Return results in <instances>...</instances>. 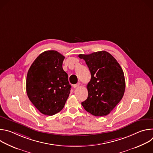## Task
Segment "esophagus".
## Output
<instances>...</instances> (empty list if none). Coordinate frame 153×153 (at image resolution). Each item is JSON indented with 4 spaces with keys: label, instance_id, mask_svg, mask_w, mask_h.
Masks as SVG:
<instances>
[{
    "label": "esophagus",
    "instance_id": "obj_1",
    "mask_svg": "<svg viewBox=\"0 0 153 153\" xmlns=\"http://www.w3.org/2000/svg\"><path fill=\"white\" fill-rule=\"evenodd\" d=\"M80 85V83L79 82V83H77L74 85H73V87H74V88H77V87L79 86Z\"/></svg>",
    "mask_w": 153,
    "mask_h": 153
}]
</instances>
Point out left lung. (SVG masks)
<instances>
[{"instance_id": "left-lung-1", "label": "left lung", "mask_w": 153, "mask_h": 153, "mask_svg": "<svg viewBox=\"0 0 153 153\" xmlns=\"http://www.w3.org/2000/svg\"><path fill=\"white\" fill-rule=\"evenodd\" d=\"M91 75L87 85L88 98L82 102L85 110L95 116H105L122 99L125 90L123 71L116 59L105 51L79 54Z\"/></svg>"}]
</instances>
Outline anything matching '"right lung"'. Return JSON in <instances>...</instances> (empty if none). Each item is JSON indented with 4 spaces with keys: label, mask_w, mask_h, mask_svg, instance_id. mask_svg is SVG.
<instances>
[{
    "label": "right lung",
    "mask_w": 153,
    "mask_h": 153,
    "mask_svg": "<svg viewBox=\"0 0 153 153\" xmlns=\"http://www.w3.org/2000/svg\"><path fill=\"white\" fill-rule=\"evenodd\" d=\"M65 57L54 50L41 53L28 71L26 90L32 103L42 114L60 112L71 90L67 73L62 68Z\"/></svg>",
    "instance_id": "add662e5"
}]
</instances>
